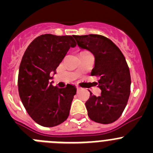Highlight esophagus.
<instances>
[{
  "mask_svg": "<svg viewBox=\"0 0 153 153\" xmlns=\"http://www.w3.org/2000/svg\"><path fill=\"white\" fill-rule=\"evenodd\" d=\"M80 90V88H79V86H76V90L78 91V90Z\"/></svg>",
  "mask_w": 153,
  "mask_h": 153,
  "instance_id": "34e87169",
  "label": "esophagus"
}]
</instances>
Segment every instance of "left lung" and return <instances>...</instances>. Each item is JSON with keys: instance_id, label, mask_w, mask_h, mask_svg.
<instances>
[{"instance_id": "8db88e82", "label": "left lung", "mask_w": 153, "mask_h": 153, "mask_svg": "<svg viewBox=\"0 0 153 153\" xmlns=\"http://www.w3.org/2000/svg\"><path fill=\"white\" fill-rule=\"evenodd\" d=\"M78 47L90 51L95 57L91 75L98 76L101 95L90 96L86 102L90 119L109 124L122 115L130 94L131 77L125 56L116 44L98 34L74 35Z\"/></svg>"}]
</instances>
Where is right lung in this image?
<instances>
[{
    "instance_id": "add662e5",
    "label": "right lung",
    "mask_w": 153,
    "mask_h": 153,
    "mask_svg": "<svg viewBox=\"0 0 153 153\" xmlns=\"http://www.w3.org/2000/svg\"><path fill=\"white\" fill-rule=\"evenodd\" d=\"M75 46L72 36L47 33L35 38L24 52L19 68V95L30 117L42 126H55L68 118L76 88L71 84L58 88L51 79Z\"/></svg>"
}]
</instances>
